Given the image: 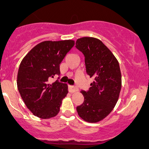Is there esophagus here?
<instances>
[{"instance_id":"esophagus-1","label":"esophagus","mask_w":149,"mask_h":149,"mask_svg":"<svg viewBox=\"0 0 149 149\" xmlns=\"http://www.w3.org/2000/svg\"><path fill=\"white\" fill-rule=\"evenodd\" d=\"M68 91H69V92H70V93L76 92V91H78V88L76 86L69 85L68 86Z\"/></svg>"}]
</instances>
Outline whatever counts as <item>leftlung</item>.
<instances>
[{
    "instance_id": "8db88e82",
    "label": "left lung",
    "mask_w": 149,
    "mask_h": 149,
    "mask_svg": "<svg viewBox=\"0 0 149 149\" xmlns=\"http://www.w3.org/2000/svg\"><path fill=\"white\" fill-rule=\"evenodd\" d=\"M76 47L85 58L86 72L94 79L87 91H81L84 101L76 107V110L85 121L97 123L112 112L119 98L120 65L112 52L98 39H78Z\"/></svg>"
}]
</instances>
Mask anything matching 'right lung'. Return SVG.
I'll return each instance as SVG.
<instances>
[{"instance_id":"1","label":"right lung","mask_w":149,"mask_h":149,"mask_svg":"<svg viewBox=\"0 0 149 149\" xmlns=\"http://www.w3.org/2000/svg\"><path fill=\"white\" fill-rule=\"evenodd\" d=\"M74 45L73 40L42 42L33 47L21 63L18 89L28 109L38 118L48 119L59 112L68 86L58 80L52 84L49 81L59 76L60 64Z\"/></svg>"}]
</instances>
